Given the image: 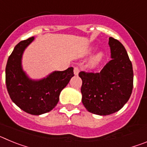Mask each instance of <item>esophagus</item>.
I'll list each match as a JSON object with an SVG mask.
<instances>
[{
    "mask_svg": "<svg viewBox=\"0 0 147 147\" xmlns=\"http://www.w3.org/2000/svg\"><path fill=\"white\" fill-rule=\"evenodd\" d=\"M74 72L75 75L79 74V73H80V68H79V67H77V66L74 67Z\"/></svg>",
    "mask_w": 147,
    "mask_h": 147,
    "instance_id": "obj_1",
    "label": "esophagus"
}]
</instances>
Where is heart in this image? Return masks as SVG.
<instances>
[{
  "label": "heart",
  "mask_w": 147,
  "mask_h": 147,
  "mask_svg": "<svg viewBox=\"0 0 147 147\" xmlns=\"http://www.w3.org/2000/svg\"><path fill=\"white\" fill-rule=\"evenodd\" d=\"M101 59H102V54H98L96 57H95L94 59H93V64H96V63L99 62Z\"/></svg>",
  "instance_id": "1"
}]
</instances>
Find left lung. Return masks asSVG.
Here are the masks:
<instances>
[{
	"label": "left lung",
	"instance_id": "obj_1",
	"mask_svg": "<svg viewBox=\"0 0 147 147\" xmlns=\"http://www.w3.org/2000/svg\"><path fill=\"white\" fill-rule=\"evenodd\" d=\"M112 59L98 73L81 71L82 102L92 113L107 115L117 112L129 100L133 88L132 65L124 45L110 37Z\"/></svg>",
	"mask_w": 147,
	"mask_h": 147
}]
</instances>
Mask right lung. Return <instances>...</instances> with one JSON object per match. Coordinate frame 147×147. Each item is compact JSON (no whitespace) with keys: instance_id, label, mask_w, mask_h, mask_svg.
Returning a JSON list of instances; mask_svg holds the SVG:
<instances>
[{"instance_id":"1","label":"right lung","mask_w":147,"mask_h":147,"mask_svg":"<svg viewBox=\"0 0 147 147\" xmlns=\"http://www.w3.org/2000/svg\"><path fill=\"white\" fill-rule=\"evenodd\" d=\"M34 37L20 41L9 57L6 67V84L12 102L26 113L41 115L55 107L60 92L74 76V68L54 71L40 81L29 80L21 67L23 51L33 41Z\"/></svg>"}]
</instances>
